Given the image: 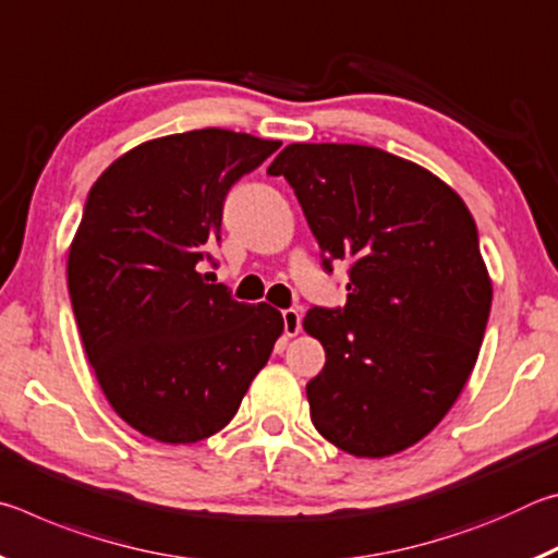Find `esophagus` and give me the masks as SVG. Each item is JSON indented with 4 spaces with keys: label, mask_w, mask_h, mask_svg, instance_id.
Returning <instances> with one entry per match:
<instances>
[{
    "label": "esophagus",
    "mask_w": 558,
    "mask_h": 558,
    "mask_svg": "<svg viewBox=\"0 0 558 558\" xmlns=\"http://www.w3.org/2000/svg\"><path fill=\"white\" fill-rule=\"evenodd\" d=\"M300 313L298 310H282V329H286L288 337H295L300 332Z\"/></svg>",
    "instance_id": "34e87169"
}]
</instances>
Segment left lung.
<instances>
[{
    "instance_id": "left-lung-1",
    "label": "left lung",
    "mask_w": 558,
    "mask_h": 558,
    "mask_svg": "<svg viewBox=\"0 0 558 558\" xmlns=\"http://www.w3.org/2000/svg\"><path fill=\"white\" fill-rule=\"evenodd\" d=\"M286 177L323 248L349 266L347 305L313 307L327 362L310 418L339 450L386 458L438 426L483 344L493 282L465 202L428 169L366 145H288Z\"/></svg>"
}]
</instances>
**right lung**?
Listing matches in <instances>:
<instances>
[{
    "label": "right lung",
    "instance_id": "right-lung-1",
    "mask_svg": "<svg viewBox=\"0 0 558 558\" xmlns=\"http://www.w3.org/2000/svg\"><path fill=\"white\" fill-rule=\"evenodd\" d=\"M278 147L219 128L167 135L90 189L69 251L73 315L106 399L147 438L219 433L282 332L268 302L245 305L202 276L226 194Z\"/></svg>",
    "mask_w": 558,
    "mask_h": 558
}]
</instances>
